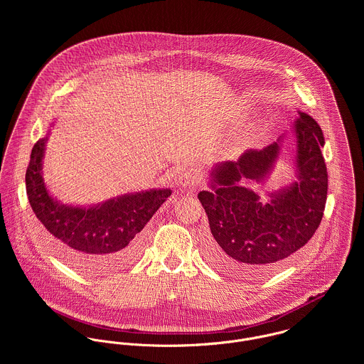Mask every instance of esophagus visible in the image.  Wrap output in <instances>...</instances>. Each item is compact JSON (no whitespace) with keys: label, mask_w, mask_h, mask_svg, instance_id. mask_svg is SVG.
Instances as JSON below:
<instances>
[{"label":"esophagus","mask_w":364,"mask_h":364,"mask_svg":"<svg viewBox=\"0 0 364 364\" xmlns=\"http://www.w3.org/2000/svg\"><path fill=\"white\" fill-rule=\"evenodd\" d=\"M175 181L182 188H193L198 183V178L193 176L191 172H178Z\"/></svg>","instance_id":"esophagus-1"}]
</instances>
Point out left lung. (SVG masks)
Wrapping results in <instances>:
<instances>
[{
    "label": "left lung",
    "instance_id": "1",
    "mask_svg": "<svg viewBox=\"0 0 364 364\" xmlns=\"http://www.w3.org/2000/svg\"><path fill=\"white\" fill-rule=\"evenodd\" d=\"M287 135L295 141L290 183L267 193L268 202L249 185L264 184L281 155ZM319 124L299 110L290 132L260 151L238 161L217 162L208 172L210 191L198 198L208 214L211 235L208 259L221 270L259 277L282 266L301 250L319 227L328 192Z\"/></svg>",
    "mask_w": 364,
    "mask_h": 364
}]
</instances>
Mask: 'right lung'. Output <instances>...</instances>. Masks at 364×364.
I'll list each match as a JSON object with an SVG mask.
<instances>
[{
    "mask_svg": "<svg viewBox=\"0 0 364 364\" xmlns=\"http://www.w3.org/2000/svg\"><path fill=\"white\" fill-rule=\"evenodd\" d=\"M50 129L33 146L25 176L31 208L49 247L65 263L91 274L132 263L143 247V228L172 191L147 189L84 206L63 203L53 196L43 178Z\"/></svg>",
    "mask_w": 364,
    "mask_h": 364,
    "instance_id": "right-lung-1",
    "label": "right lung"
}]
</instances>
